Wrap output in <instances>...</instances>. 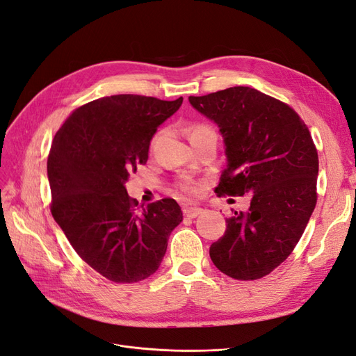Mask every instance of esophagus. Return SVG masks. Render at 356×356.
I'll return each instance as SVG.
<instances>
[{
	"instance_id": "1",
	"label": "esophagus",
	"mask_w": 356,
	"mask_h": 356,
	"mask_svg": "<svg viewBox=\"0 0 356 356\" xmlns=\"http://www.w3.org/2000/svg\"><path fill=\"white\" fill-rule=\"evenodd\" d=\"M183 213H185L188 219H195V217H198L202 213V209H200V207H186L185 210H183Z\"/></svg>"
}]
</instances>
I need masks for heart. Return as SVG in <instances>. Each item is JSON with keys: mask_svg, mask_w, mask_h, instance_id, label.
Masks as SVG:
<instances>
[{"mask_svg": "<svg viewBox=\"0 0 356 356\" xmlns=\"http://www.w3.org/2000/svg\"><path fill=\"white\" fill-rule=\"evenodd\" d=\"M209 134H216L211 127H209V125H204V124H195V125H192V127L189 129V140L198 139V137L209 136ZM179 189H180L183 193H186V195H195V193H198L200 185H198L197 181L185 180V181L180 183Z\"/></svg>", "mask_w": 356, "mask_h": 356, "instance_id": "b5f03b06", "label": "heart"}]
</instances>
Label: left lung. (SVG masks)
<instances>
[{
	"label": "left lung",
	"mask_w": 356,
	"mask_h": 356,
	"mask_svg": "<svg viewBox=\"0 0 356 356\" xmlns=\"http://www.w3.org/2000/svg\"><path fill=\"white\" fill-rule=\"evenodd\" d=\"M189 103L223 137L219 195H251L210 247L214 266L235 280L270 273L291 254L316 205L318 152L306 124L285 103L251 87H231Z\"/></svg>",
	"instance_id": "obj_1"
}]
</instances>
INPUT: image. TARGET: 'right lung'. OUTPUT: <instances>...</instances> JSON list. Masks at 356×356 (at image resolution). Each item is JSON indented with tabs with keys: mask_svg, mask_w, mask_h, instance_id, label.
Returning <instances> with one entry per match:
<instances>
[{
	"mask_svg": "<svg viewBox=\"0 0 356 356\" xmlns=\"http://www.w3.org/2000/svg\"><path fill=\"white\" fill-rule=\"evenodd\" d=\"M181 102L100 97L75 109L54 136L47 161L51 214L78 256L109 281L151 277L183 220L171 198L142 205L137 214L139 202L125 189L131 171L146 164L158 127Z\"/></svg>",
	"mask_w": 356,
	"mask_h": 356,
	"instance_id": "obj_1",
	"label": "right lung"
}]
</instances>
